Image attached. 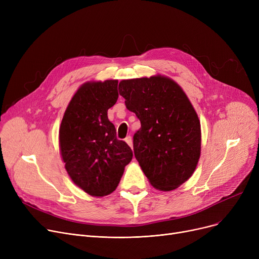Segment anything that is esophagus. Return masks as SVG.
Instances as JSON below:
<instances>
[{"label": "esophagus", "instance_id": "34e87169", "mask_svg": "<svg viewBox=\"0 0 259 259\" xmlns=\"http://www.w3.org/2000/svg\"><path fill=\"white\" fill-rule=\"evenodd\" d=\"M125 141H126V143L132 148L133 147V144H132V138L130 137V135H129V137H127L126 139H125Z\"/></svg>", "mask_w": 259, "mask_h": 259}]
</instances>
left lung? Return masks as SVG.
<instances>
[{"label": "left lung", "instance_id": "1", "mask_svg": "<svg viewBox=\"0 0 259 259\" xmlns=\"http://www.w3.org/2000/svg\"><path fill=\"white\" fill-rule=\"evenodd\" d=\"M119 94L141 120L133 135L135 158L151 185L170 191L189 180L200 155V122L182 88L156 75L125 79Z\"/></svg>", "mask_w": 259, "mask_h": 259}]
</instances>
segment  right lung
I'll list each match as a JSON object with an SVG mask.
<instances>
[{"label": "right lung", "mask_w": 259, "mask_h": 259, "mask_svg": "<svg viewBox=\"0 0 259 259\" xmlns=\"http://www.w3.org/2000/svg\"><path fill=\"white\" fill-rule=\"evenodd\" d=\"M118 80L86 83L68 105L60 127V148L72 182L92 196L116 189L133 153L116 139L108 109L118 99Z\"/></svg>", "instance_id": "1"}]
</instances>
